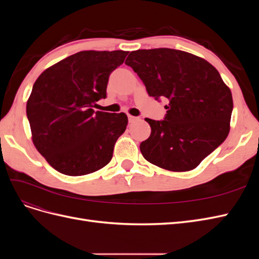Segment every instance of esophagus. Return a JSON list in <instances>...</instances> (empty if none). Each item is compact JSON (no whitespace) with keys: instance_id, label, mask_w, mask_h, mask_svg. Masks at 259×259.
<instances>
[{"instance_id":"1","label":"esophagus","mask_w":259,"mask_h":259,"mask_svg":"<svg viewBox=\"0 0 259 259\" xmlns=\"http://www.w3.org/2000/svg\"><path fill=\"white\" fill-rule=\"evenodd\" d=\"M137 120H138V117L133 116V115H128V122H130V123H134V122L137 121Z\"/></svg>"}]
</instances>
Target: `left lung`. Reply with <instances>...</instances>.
I'll list each match as a JSON object with an SVG mask.
<instances>
[{
  "label": "left lung",
  "mask_w": 259,
  "mask_h": 259,
  "mask_svg": "<svg viewBox=\"0 0 259 259\" xmlns=\"http://www.w3.org/2000/svg\"><path fill=\"white\" fill-rule=\"evenodd\" d=\"M125 64L138 74L149 96L168 99L164 120L145 119L151 134L140 151L148 162L171 171L191 170L225 142L233 101L214 66L171 49L131 52Z\"/></svg>",
  "instance_id": "left-lung-1"
}]
</instances>
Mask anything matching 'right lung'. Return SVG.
I'll return each instance as SVG.
<instances>
[{"label": "right lung", "instance_id": "add662e5", "mask_svg": "<svg viewBox=\"0 0 259 259\" xmlns=\"http://www.w3.org/2000/svg\"><path fill=\"white\" fill-rule=\"evenodd\" d=\"M124 51H83L50 67L37 77L27 101L32 142L59 173L82 176L111 161L126 130L127 115L94 111L107 96L111 74L126 57Z\"/></svg>", "mask_w": 259, "mask_h": 259}]
</instances>
